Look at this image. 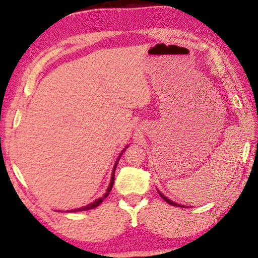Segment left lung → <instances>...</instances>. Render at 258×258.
<instances>
[{"label": "left lung", "mask_w": 258, "mask_h": 258, "mask_svg": "<svg viewBox=\"0 0 258 258\" xmlns=\"http://www.w3.org/2000/svg\"><path fill=\"white\" fill-rule=\"evenodd\" d=\"M158 192H160V191H158ZM160 195H161V197H162V199H163V200L165 201V202H167V203H169V204H171V206H175V207H181V208H184V206H179V204H178V203H175V202H172V201H171V200H169V199H168V197H165V196L163 195V194H161V192H160Z\"/></svg>", "instance_id": "left-lung-1"}]
</instances>
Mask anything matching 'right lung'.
<instances>
[{
    "label": "right lung",
    "instance_id": "1",
    "mask_svg": "<svg viewBox=\"0 0 258 258\" xmlns=\"http://www.w3.org/2000/svg\"><path fill=\"white\" fill-rule=\"evenodd\" d=\"M126 148V147H125ZM125 150V149H124ZM123 150V151H124ZM123 151L121 153V155L123 154ZM121 155H119V157H121ZM119 157L117 158V161H116V163H115V165H114V169H112V175H111V181H110V184H109V186H108V189H107V192L104 194L103 196L101 197V199H98V200H96L95 201V202H93V203H90V204H88V206H86V207H82V208H77V209H74V210H72L73 213H75V211H84V210H90V209H94V208H96V207H98L100 206V204L103 202V200L105 199V197H107L109 194H110V191H111V188H112V184H114V179H115V170H116V167H117V163H118V161H119Z\"/></svg>",
    "mask_w": 258,
    "mask_h": 258
}]
</instances>
